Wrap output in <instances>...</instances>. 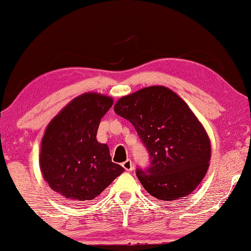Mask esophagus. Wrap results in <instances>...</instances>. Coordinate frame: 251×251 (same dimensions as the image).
<instances>
[{
    "label": "esophagus",
    "instance_id": "esophagus-1",
    "mask_svg": "<svg viewBox=\"0 0 251 251\" xmlns=\"http://www.w3.org/2000/svg\"><path fill=\"white\" fill-rule=\"evenodd\" d=\"M122 167L125 168L126 172H131L132 169H133V165H132L131 160H130V159H128V160H126V161L122 164Z\"/></svg>",
    "mask_w": 251,
    "mask_h": 251
}]
</instances>
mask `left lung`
Instances as JSON below:
<instances>
[{"label": "left lung", "mask_w": 251, "mask_h": 251, "mask_svg": "<svg viewBox=\"0 0 251 251\" xmlns=\"http://www.w3.org/2000/svg\"><path fill=\"white\" fill-rule=\"evenodd\" d=\"M114 110L131 122L148 151V167H137L136 175L150 195L173 201L196 189L209 168L210 139L177 94L145 87L121 98Z\"/></svg>", "instance_id": "8db88e82"}]
</instances>
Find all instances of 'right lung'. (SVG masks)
Masks as SVG:
<instances>
[{"label": "right lung", "instance_id": "right-lung-1", "mask_svg": "<svg viewBox=\"0 0 251 251\" xmlns=\"http://www.w3.org/2000/svg\"><path fill=\"white\" fill-rule=\"evenodd\" d=\"M113 99L98 93L76 98L51 120L41 143L40 167L50 187L74 201L99 196L125 168L97 141L100 121Z\"/></svg>", "mask_w": 251, "mask_h": 251}]
</instances>
